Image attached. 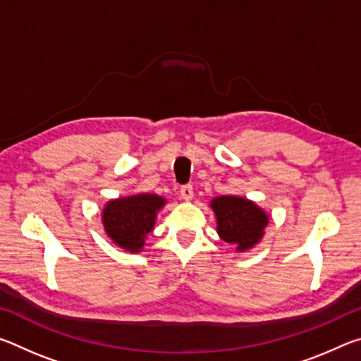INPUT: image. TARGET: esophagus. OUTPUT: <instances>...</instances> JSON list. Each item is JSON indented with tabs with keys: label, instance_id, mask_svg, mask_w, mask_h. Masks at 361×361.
Instances as JSON below:
<instances>
[{
	"label": "esophagus",
	"instance_id": "esophagus-1",
	"mask_svg": "<svg viewBox=\"0 0 361 361\" xmlns=\"http://www.w3.org/2000/svg\"><path fill=\"white\" fill-rule=\"evenodd\" d=\"M180 194H181V197L185 199V200H191L192 195H194V189H192L191 185H185V186H181Z\"/></svg>",
	"mask_w": 361,
	"mask_h": 361
}]
</instances>
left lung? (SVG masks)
Segmentation results:
<instances>
[{"mask_svg":"<svg viewBox=\"0 0 361 361\" xmlns=\"http://www.w3.org/2000/svg\"><path fill=\"white\" fill-rule=\"evenodd\" d=\"M216 216L218 235L235 245L237 252H247L264 235L267 213L252 200L237 195H219L210 202Z\"/></svg>","mask_w":361,"mask_h":361,"instance_id":"obj_1","label":"left lung"}]
</instances>
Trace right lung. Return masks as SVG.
Returning <instances> with one entry per match:
<instances>
[{
	"mask_svg": "<svg viewBox=\"0 0 361 361\" xmlns=\"http://www.w3.org/2000/svg\"><path fill=\"white\" fill-rule=\"evenodd\" d=\"M164 205L166 199L157 194H135L109 200L102 213L106 235L126 252H142L145 237L154 228L157 212Z\"/></svg>",
	"mask_w": 361,
	"mask_h": 361,
	"instance_id": "right-lung-1",
	"label": "right lung"
}]
</instances>
